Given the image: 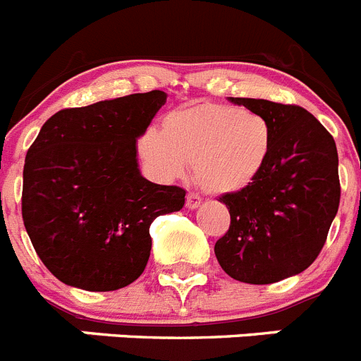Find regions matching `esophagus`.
<instances>
[{"label":"esophagus","instance_id":"1","mask_svg":"<svg viewBox=\"0 0 361 361\" xmlns=\"http://www.w3.org/2000/svg\"><path fill=\"white\" fill-rule=\"evenodd\" d=\"M200 204H201V197L197 196V194H194V192L187 194V209L194 210V209H197Z\"/></svg>","mask_w":361,"mask_h":361}]
</instances>
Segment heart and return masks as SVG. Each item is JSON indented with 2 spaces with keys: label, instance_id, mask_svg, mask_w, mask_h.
Instances as JSON below:
<instances>
[{
  "label": "heart",
  "instance_id": "b5f03b06",
  "mask_svg": "<svg viewBox=\"0 0 361 361\" xmlns=\"http://www.w3.org/2000/svg\"><path fill=\"white\" fill-rule=\"evenodd\" d=\"M136 151L154 180L174 181L190 167L212 194H237L259 180L274 151V129L257 111L197 104L161 120V133L145 129Z\"/></svg>",
  "mask_w": 361,
  "mask_h": 361
}]
</instances>
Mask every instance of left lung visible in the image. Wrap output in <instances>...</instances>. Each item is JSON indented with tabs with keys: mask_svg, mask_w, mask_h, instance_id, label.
<instances>
[{
	"mask_svg": "<svg viewBox=\"0 0 361 361\" xmlns=\"http://www.w3.org/2000/svg\"><path fill=\"white\" fill-rule=\"evenodd\" d=\"M264 115L274 151L259 180L221 196L230 228L214 246L221 268L246 284H271L310 268L338 212V152L310 111L295 104L233 99Z\"/></svg>",
	"mask_w": 361,
	"mask_h": 361,
	"instance_id": "1",
	"label": "left lung"
}]
</instances>
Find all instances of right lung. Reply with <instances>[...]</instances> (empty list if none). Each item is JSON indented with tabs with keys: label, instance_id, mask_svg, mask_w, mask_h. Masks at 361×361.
<instances>
[{
	"label": "right lung",
	"instance_id": "obj_1",
	"mask_svg": "<svg viewBox=\"0 0 361 361\" xmlns=\"http://www.w3.org/2000/svg\"><path fill=\"white\" fill-rule=\"evenodd\" d=\"M165 100L152 90L61 109L28 149L23 223L64 284L113 291L135 282L151 255V223L185 204L183 188L145 180L136 164V138Z\"/></svg>",
	"mask_w": 361,
	"mask_h": 361
}]
</instances>
